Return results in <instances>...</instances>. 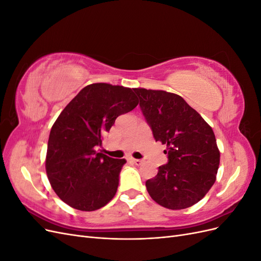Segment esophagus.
<instances>
[{
    "label": "esophagus",
    "instance_id": "esophagus-1",
    "mask_svg": "<svg viewBox=\"0 0 261 261\" xmlns=\"http://www.w3.org/2000/svg\"><path fill=\"white\" fill-rule=\"evenodd\" d=\"M130 162H132V163H134L135 165H138V167H139V165L143 164V161H141V160H138V159H134V158H132V159H130Z\"/></svg>",
    "mask_w": 261,
    "mask_h": 261
}]
</instances>
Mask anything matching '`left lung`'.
I'll return each instance as SVG.
<instances>
[{
	"instance_id": "obj_1",
	"label": "left lung",
	"mask_w": 261,
	"mask_h": 261,
	"mask_svg": "<svg viewBox=\"0 0 261 261\" xmlns=\"http://www.w3.org/2000/svg\"><path fill=\"white\" fill-rule=\"evenodd\" d=\"M155 141L167 146L168 164L146 181L160 206L180 210L201 200L215 184L220 151L215 133L201 115L176 93L134 88Z\"/></svg>"
}]
</instances>
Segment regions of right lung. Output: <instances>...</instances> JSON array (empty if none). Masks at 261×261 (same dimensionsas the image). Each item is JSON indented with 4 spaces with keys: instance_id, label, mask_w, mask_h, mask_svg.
<instances>
[{
    "instance_id": "1",
    "label": "right lung",
    "mask_w": 261,
    "mask_h": 261,
    "mask_svg": "<svg viewBox=\"0 0 261 261\" xmlns=\"http://www.w3.org/2000/svg\"><path fill=\"white\" fill-rule=\"evenodd\" d=\"M133 89L96 83L86 86L54 122L48 141L45 172L51 187L69 207L98 210L116 194L125 159H113L96 147L116 117L135 109Z\"/></svg>"
}]
</instances>
